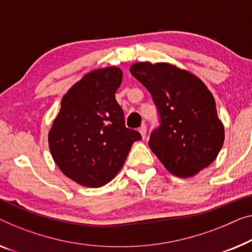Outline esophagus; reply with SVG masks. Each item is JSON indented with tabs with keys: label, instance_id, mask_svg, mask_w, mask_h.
Wrapping results in <instances>:
<instances>
[{
	"label": "esophagus",
	"instance_id": "34e87169",
	"mask_svg": "<svg viewBox=\"0 0 252 252\" xmlns=\"http://www.w3.org/2000/svg\"><path fill=\"white\" fill-rule=\"evenodd\" d=\"M138 131H139V132H140L141 137L145 138L146 137V133H147V126H146L145 125H142L140 127H139Z\"/></svg>",
	"mask_w": 252,
	"mask_h": 252
}]
</instances>
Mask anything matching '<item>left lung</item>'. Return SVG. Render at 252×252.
<instances>
[{
	"label": "left lung",
	"instance_id": "1",
	"mask_svg": "<svg viewBox=\"0 0 252 252\" xmlns=\"http://www.w3.org/2000/svg\"><path fill=\"white\" fill-rule=\"evenodd\" d=\"M130 72L152 94L160 126L149 147L165 168L191 178L212 164L224 144L215 99L197 76L171 63L138 62Z\"/></svg>",
	"mask_w": 252,
	"mask_h": 252
}]
</instances>
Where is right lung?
Segmentation results:
<instances>
[{"label": "right lung", "instance_id": "1", "mask_svg": "<svg viewBox=\"0 0 252 252\" xmlns=\"http://www.w3.org/2000/svg\"><path fill=\"white\" fill-rule=\"evenodd\" d=\"M122 70L107 66L90 71L61 100L48 132V145L62 173L88 188L105 186L121 170L140 133L127 129L115 99Z\"/></svg>", "mask_w": 252, "mask_h": 252}]
</instances>
